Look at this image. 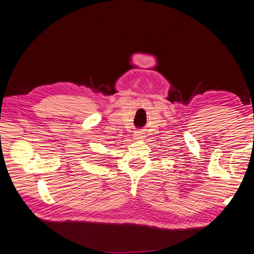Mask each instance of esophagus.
I'll return each mask as SVG.
<instances>
[{
    "label": "esophagus",
    "mask_w": 254,
    "mask_h": 254,
    "mask_svg": "<svg viewBox=\"0 0 254 254\" xmlns=\"http://www.w3.org/2000/svg\"><path fill=\"white\" fill-rule=\"evenodd\" d=\"M142 137H144V136H142V133H141V132H136V133H135V137H134V138H136V139H141Z\"/></svg>",
    "instance_id": "esophagus-1"
}]
</instances>
